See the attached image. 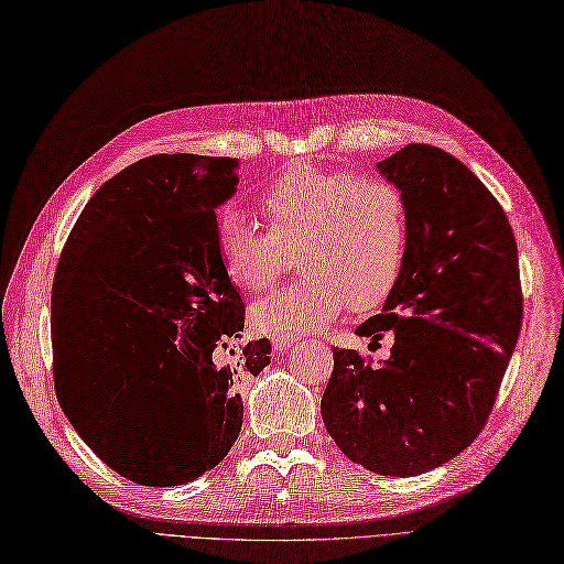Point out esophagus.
<instances>
[{
	"mask_svg": "<svg viewBox=\"0 0 564 564\" xmlns=\"http://www.w3.org/2000/svg\"><path fill=\"white\" fill-rule=\"evenodd\" d=\"M296 343H299V336H291V334L273 336V345H275V349H280V352H286V349L294 347Z\"/></svg>",
	"mask_w": 564,
	"mask_h": 564,
	"instance_id": "1",
	"label": "esophagus"
}]
</instances>
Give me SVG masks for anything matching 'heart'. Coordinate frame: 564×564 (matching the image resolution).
Returning a JSON list of instances; mask_svg holds the SVG:
<instances>
[{"mask_svg": "<svg viewBox=\"0 0 564 564\" xmlns=\"http://www.w3.org/2000/svg\"><path fill=\"white\" fill-rule=\"evenodd\" d=\"M257 209L268 230L236 209L217 219L226 278L245 291L268 289L294 251L305 273L251 305L261 332H315L349 305L371 310L392 296L411 247V207L392 180L294 165L259 193Z\"/></svg>", "mask_w": 564, "mask_h": 564, "instance_id": "heart-1", "label": "heart"}]
</instances>
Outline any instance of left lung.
I'll return each instance as SVG.
<instances>
[{"instance_id":"1","label":"left lung","mask_w":564,"mask_h":564,"mask_svg":"<svg viewBox=\"0 0 564 564\" xmlns=\"http://www.w3.org/2000/svg\"><path fill=\"white\" fill-rule=\"evenodd\" d=\"M411 207L403 275L357 336H394L373 366L334 347L322 420L338 448L380 476H417L482 432L522 324L518 247L501 205L448 151L408 144L378 163Z\"/></svg>"}]
</instances>
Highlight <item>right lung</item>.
Wrapping results in <instances>:
<instances>
[{
    "mask_svg": "<svg viewBox=\"0 0 564 564\" xmlns=\"http://www.w3.org/2000/svg\"><path fill=\"white\" fill-rule=\"evenodd\" d=\"M232 170L193 153L132 163L95 191L55 268L57 401L107 467L151 488L217 467L242 426L240 384L270 364L268 338L236 349L245 303L217 259L215 207L236 191ZM156 386L181 415L161 446L127 424Z\"/></svg>",
    "mask_w": 564,
    "mask_h": 564,
    "instance_id": "right-lung-1",
    "label": "right lung"
}]
</instances>
